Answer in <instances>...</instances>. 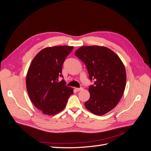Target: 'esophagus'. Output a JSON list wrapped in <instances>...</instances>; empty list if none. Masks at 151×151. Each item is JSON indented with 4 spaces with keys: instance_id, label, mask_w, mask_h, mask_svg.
<instances>
[{
    "instance_id": "obj_1",
    "label": "esophagus",
    "mask_w": 151,
    "mask_h": 151,
    "mask_svg": "<svg viewBox=\"0 0 151 151\" xmlns=\"http://www.w3.org/2000/svg\"><path fill=\"white\" fill-rule=\"evenodd\" d=\"M83 87H81V88H76V91H82V90H83Z\"/></svg>"
}]
</instances>
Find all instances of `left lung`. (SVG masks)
I'll use <instances>...</instances> for the list:
<instances>
[{
    "label": "left lung",
    "instance_id": "left-lung-1",
    "mask_svg": "<svg viewBox=\"0 0 151 151\" xmlns=\"http://www.w3.org/2000/svg\"><path fill=\"white\" fill-rule=\"evenodd\" d=\"M84 63L89 78L94 84L89 87L90 98L84 105L96 115H103L115 108L124 93L126 71L120 58L104 47H82L75 52Z\"/></svg>",
    "mask_w": 151,
    "mask_h": 151
}]
</instances>
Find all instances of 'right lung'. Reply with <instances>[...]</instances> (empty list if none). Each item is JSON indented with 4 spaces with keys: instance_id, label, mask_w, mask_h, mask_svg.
<instances>
[{
    "instance_id": "add662e5",
    "label": "right lung",
    "mask_w": 151,
    "mask_h": 151,
    "mask_svg": "<svg viewBox=\"0 0 151 151\" xmlns=\"http://www.w3.org/2000/svg\"><path fill=\"white\" fill-rule=\"evenodd\" d=\"M73 47L43 49L31 62L26 76V88L31 102L43 113L53 115L64 109L73 89L59 82L62 65Z\"/></svg>"
}]
</instances>
